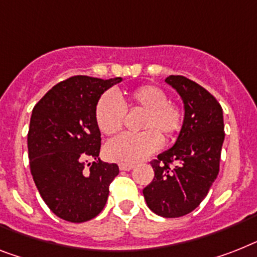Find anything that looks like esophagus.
<instances>
[{
	"instance_id": "1",
	"label": "esophagus",
	"mask_w": 257,
	"mask_h": 257,
	"mask_svg": "<svg viewBox=\"0 0 257 257\" xmlns=\"http://www.w3.org/2000/svg\"><path fill=\"white\" fill-rule=\"evenodd\" d=\"M134 168L133 164H119L120 171H131Z\"/></svg>"
}]
</instances>
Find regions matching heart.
I'll list each match as a JSON object with an SVG mask.
<instances>
[{"mask_svg": "<svg viewBox=\"0 0 257 257\" xmlns=\"http://www.w3.org/2000/svg\"><path fill=\"white\" fill-rule=\"evenodd\" d=\"M126 109L143 111L142 133L123 134L105 146L106 158L120 164H134L158 151L162 139H171L182 124V111L168 101L167 93L155 85H143L130 93H105L95 105V122L105 135L119 133L123 126Z\"/></svg>", "mask_w": 257, "mask_h": 257, "instance_id": "obj_1", "label": "heart"}]
</instances>
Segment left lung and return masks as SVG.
I'll return each mask as SVG.
<instances>
[{"mask_svg":"<svg viewBox=\"0 0 257 257\" xmlns=\"http://www.w3.org/2000/svg\"><path fill=\"white\" fill-rule=\"evenodd\" d=\"M165 82L181 97L184 122L175 144L151 163L155 177L143 196L155 214L179 218L202 202L217 179L224 141L223 111L206 89L189 78L169 76Z\"/></svg>","mask_w":257,"mask_h":257,"instance_id":"left-lung-1","label":"left lung"}]
</instances>
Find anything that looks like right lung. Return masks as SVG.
<instances>
[{
	"label": "right lung",
	"instance_id": "right-lung-1",
	"mask_svg": "<svg viewBox=\"0 0 257 257\" xmlns=\"http://www.w3.org/2000/svg\"><path fill=\"white\" fill-rule=\"evenodd\" d=\"M120 81L73 76L34 106L27 135L30 169L46 205L61 219L81 223L105 207L119 168L99 159L94 111L99 97ZM86 157L95 159L88 171L83 169Z\"/></svg>",
	"mask_w": 257,
	"mask_h": 257
}]
</instances>
